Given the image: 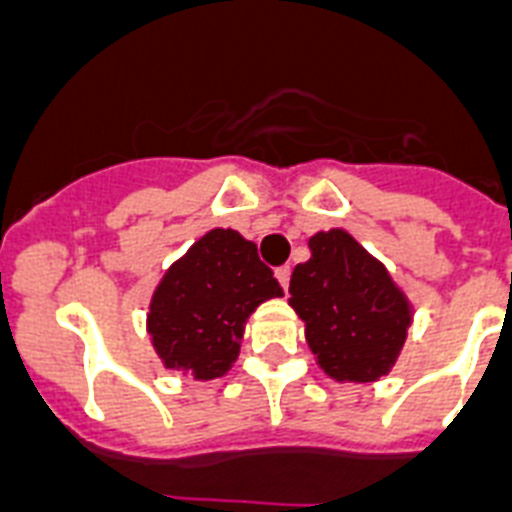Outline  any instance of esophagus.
Masks as SVG:
<instances>
[{
	"mask_svg": "<svg viewBox=\"0 0 512 512\" xmlns=\"http://www.w3.org/2000/svg\"><path fill=\"white\" fill-rule=\"evenodd\" d=\"M274 277H277V282L282 285V290H287V285H290V266H277V269H274Z\"/></svg>",
	"mask_w": 512,
	"mask_h": 512,
	"instance_id": "obj_1",
	"label": "esophagus"
}]
</instances>
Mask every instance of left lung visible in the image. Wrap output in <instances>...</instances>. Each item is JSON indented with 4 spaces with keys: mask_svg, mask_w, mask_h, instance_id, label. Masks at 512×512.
Wrapping results in <instances>:
<instances>
[{
    "mask_svg": "<svg viewBox=\"0 0 512 512\" xmlns=\"http://www.w3.org/2000/svg\"><path fill=\"white\" fill-rule=\"evenodd\" d=\"M293 269L290 306L306 322L316 363L337 382H377L395 366L411 303L390 272L345 230L316 232Z\"/></svg>",
    "mask_w": 512,
    "mask_h": 512,
    "instance_id": "obj_1",
    "label": "left lung"
}]
</instances>
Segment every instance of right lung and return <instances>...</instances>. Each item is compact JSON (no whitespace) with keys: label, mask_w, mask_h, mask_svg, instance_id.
Wrapping results in <instances>:
<instances>
[{"label":"right lung","mask_w":512,"mask_h":512,"mask_svg":"<svg viewBox=\"0 0 512 512\" xmlns=\"http://www.w3.org/2000/svg\"><path fill=\"white\" fill-rule=\"evenodd\" d=\"M280 295V282L251 240L217 227L164 272L146 327L167 369L217 379L238 358L248 316Z\"/></svg>","instance_id":"add662e5"}]
</instances>
